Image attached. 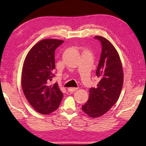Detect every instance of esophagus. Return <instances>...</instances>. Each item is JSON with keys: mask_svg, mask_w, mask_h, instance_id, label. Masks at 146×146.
<instances>
[{"mask_svg": "<svg viewBox=\"0 0 146 146\" xmlns=\"http://www.w3.org/2000/svg\"><path fill=\"white\" fill-rule=\"evenodd\" d=\"M76 90H78V88H68V91L69 92H75Z\"/></svg>", "mask_w": 146, "mask_h": 146, "instance_id": "34e87169", "label": "esophagus"}]
</instances>
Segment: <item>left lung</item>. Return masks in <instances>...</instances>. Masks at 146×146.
I'll return each mask as SVG.
<instances>
[{"mask_svg": "<svg viewBox=\"0 0 146 146\" xmlns=\"http://www.w3.org/2000/svg\"><path fill=\"white\" fill-rule=\"evenodd\" d=\"M102 45L100 59L96 75L100 78L97 86L89 90L88 100L82 110L88 116L103 115L116 103L123 82V69L119 55L112 44L106 38L96 36Z\"/></svg>", "mask_w": 146, "mask_h": 146, "instance_id": "8db88e82", "label": "left lung"}]
</instances>
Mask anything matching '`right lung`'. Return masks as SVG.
<instances>
[{
    "mask_svg": "<svg viewBox=\"0 0 146 146\" xmlns=\"http://www.w3.org/2000/svg\"><path fill=\"white\" fill-rule=\"evenodd\" d=\"M64 41L46 39L30 49L24 60L22 71V87L31 105L38 112L47 115L58 108L63 93L57 83L50 85L54 75V52Z\"/></svg>",
    "mask_w": 146,
    "mask_h": 146,
    "instance_id": "obj_1",
    "label": "right lung"
}]
</instances>
